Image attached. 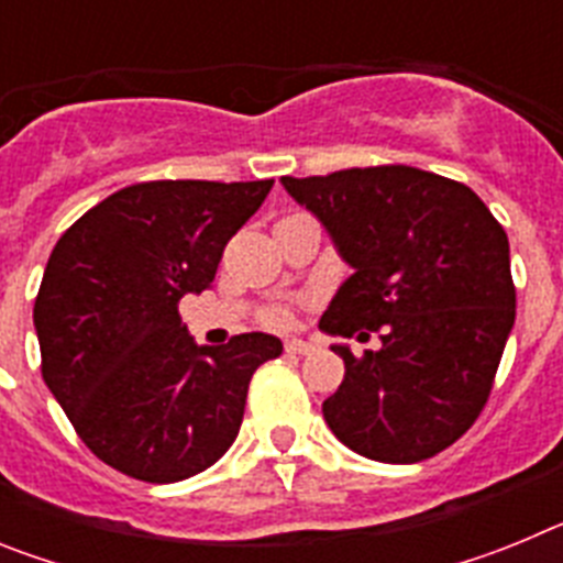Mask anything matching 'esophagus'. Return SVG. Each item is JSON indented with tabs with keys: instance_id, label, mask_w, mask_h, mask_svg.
<instances>
[{
	"instance_id": "esophagus-1",
	"label": "esophagus",
	"mask_w": 563,
	"mask_h": 563,
	"mask_svg": "<svg viewBox=\"0 0 563 563\" xmlns=\"http://www.w3.org/2000/svg\"><path fill=\"white\" fill-rule=\"evenodd\" d=\"M285 350L290 352V355H307V352H312V343L301 341V338H290V341L285 343Z\"/></svg>"
}]
</instances>
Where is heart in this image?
<instances>
[{
    "instance_id": "heart-1",
    "label": "heart",
    "mask_w": 563,
    "mask_h": 563,
    "mask_svg": "<svg viewBox=\"0 0 563 563\" xmlns=\"http://www.w3.org/2000/svg\"><path fill=\"white\" fill-rule=\"evenodd\" d=\"M271 321H273V324H287V312L285 310H276L271 316Z\"/></svg>"
}]
</instances>
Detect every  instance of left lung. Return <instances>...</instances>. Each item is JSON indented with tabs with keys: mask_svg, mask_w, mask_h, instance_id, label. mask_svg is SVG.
<instances>
[{
	"mask_svg": "<svg viewBox=\"0 0 563 563\" xmlns=\"http://www.w3.org/2000/svg\"><path fill=\"white\" fill-rule=\"evenodd\" d=\"M324 225L352 276L318 327L369 338L324 400L332 434L366 460L411 465L460 440L479 417L516 321L510 242L462 183L411 166L282 177Z\"/></svg>",
	"mask_w": 563,
	"mask_h": 563,
	"instance_id": "1",
	"label": "left lung"
}]
</instances>
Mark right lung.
Listing matches in <instances>:
<instances>
[{"mask_svg":"<svg viewBox=\"0 0 563 563\" xmlns=\"http://www.w3.org/2000/svg\"><path fill=\"white\" fill-rule=\"evenodd\" d=\"M271 188L137 183L89 208L49 253L33 307L44 383L114 471L180 482L236 440L253 372L285 346L267 332L197 343L177 305L211 287L228 239Z\"/></svg>","mask_w":563,"mask_h":563,"instance_id":"obj_1","label":"right lung"}]
</instances>
